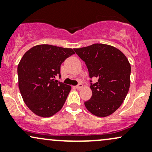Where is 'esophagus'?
Returning a JSON list of instances; mask_svg holds the SVG:
<instances>
[{
	"mask_svg": "<svg viewBox=\"0 0 152 152\" xmlns=\"http://www.w3.org/2000/svg\"><path fill=\"white\" fill-rule=\"evenodd\" d=\"M82 87H83V84H82V83H78L77 86H76V88H77V89H78V90L81 89Z\"/></svg>",
	"mask_w": 152,
	"mask_h": 152,
	"instance_id": "34e87169",
	"label": "esophagus"
}]
</instances>
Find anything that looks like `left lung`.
<instances>
[{
	"label": "left lung",
	"mask_w": 152,
	"mask_h": 152,
	"mask_svg": "<svg viewBox=\"0 0 152 152\" xmlns=\"http://www.w3.org/2000/svg\"><path fill=\"white\" fill-rule=\"evenodd\" d=\"M85 62L92 83L91 98L84 102L91 114L106 117L116 111L124 101L130 86L131 66L121 50L102 43L74 49Z\"/></svg>",
	"instance_id": "obj_1"
}]
</instances>
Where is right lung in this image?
Here are the masks:
<instances>
[{
	"label": "right lung",
	"instance_id": "obj_1",
	"mask_svg": "<svg viewBox=\"0 0 152 152\" xmlns=\"http://www.w3.org/2000/svg\"><path fill=\"white\" fill-rule=\"evenodd\" d=\"M75 52L71 48L42 44L26 51L18 66V87L26 106L35 114L50 117L62 109L71 86L54 80L61 65Z\"/></svg>",
	"mask_w": 152,
	"mask_h": 152
}]
</instances>
